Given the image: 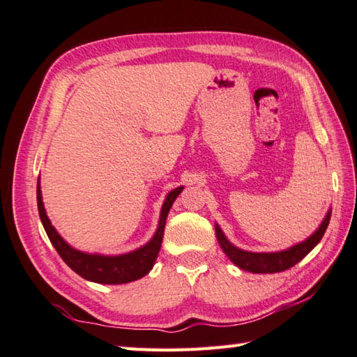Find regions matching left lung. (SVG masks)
Returning <instances> with one entry per match:
<instances>
[{
    "instance_id": "obj_1",
    "label": "left lung",
    "mask_w": 357,
    "mask_h": 357,
    "mask_svg": "<svg viewBox=\"0 0 357 357\" xmlns=\"http://www.w3.org/2000/svg\"><path fill=\"white\" fill-rule=\"evenodd\" d=\"M331 220V211H328L325 220L319 226L312 236L307 237L306 241L301 243H296L290 248L278 252H251L237 248L232 245L223 231L220 229V226L215 225L217 232V241L225 251V255L231 259V262H234L238 268L245 271H251V273H278V271H284L290 267H294L295 264L301 261L304 256H307L310 251L314 250V246L321 241L323 234Z\"/></svg>"
}]
</instances>
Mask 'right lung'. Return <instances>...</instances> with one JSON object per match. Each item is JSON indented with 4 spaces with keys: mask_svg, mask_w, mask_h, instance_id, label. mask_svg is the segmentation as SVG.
<instances>
[{
    "mask_svg": "<svg viewBox=\"0 0 357 357\" xmlns=\"http://www.w3.org/2000/svg\"><path fill=\"white\" fill-rule=\"evenodd\" d=\"M183 189L184 187H178V189L172 190L167 195L164 204H162L158 231L154 232L151 241L146 245L140 246L137 250L119 256H102L82 252L79 250H75L73 246H70L63 241L59 236V232L54 229V226L51 225L47 212H45L40 190V178H38L37 183V207L38 215H40L42 225L45 231H47L48 238L51 243H53L56 251L59 252L62 261L66 262L75 273L82 276L84 280L98 284H126L135 280H140V278L150 273V270L153 268V265L156 262V257L160 251L167 215L168 212H170V207L173 206L174 199L178 198Z\"/></svg>",
    "mask_w": 357,
    "mask_h": 357,
    "instance_id": "add662e5",
    "label": "right lung"
}]
</instances>
